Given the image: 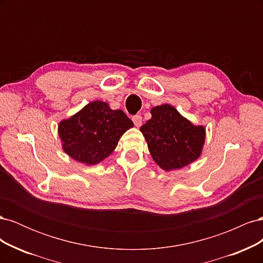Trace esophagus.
<instances>
[{
  "instance_id": "34e87169",
  "label": "esophagus",
  "mask_w": 263,
  "mask_h": 263,
  "mask_svg": "<svg viewBox=\"0 0 263 263\" xmlns=\"http://www.w3.org/2000/svg\"><path fill=\"white\" fill-rule=\"evenodd\" d=\"M132 119H133L135 126H136V127H140L141 126V124H142V117L140 115H134Z\"/></svg>"
}]
</instances>
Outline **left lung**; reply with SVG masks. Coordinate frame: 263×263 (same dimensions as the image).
Segmentation results:
<instances>
[{"label": "left lung", "mask_w": 263, "mask_h": 263, "mask_svg": "<svg viewBox=\"0 0 263 263\" xmlns=\"http://www.w3.org/2000/svg\"><path fill=\"white\" fill-rule=\"evenodd\" d=\"M151 118L140 127L155 162L165 171L181 169L201 156L205 127L195 126L170 104L151 108Z\"/></svg>", "instance_id": "1"}]
</instances>
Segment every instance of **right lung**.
Segmentation results:
<instances>
[{"label": "right lung", "instance_id": "obj_1", "mask_svg": "<svg viewBox=\"0 0 263 263\" xmlns=\"http://www.w3.org/2000/svg\"><path fill=\"white\" fill-rule=\"evenodd\" d=\"M134 126L122 109L94 101L59 123L62 149L76 161L87 165L104 160L116 148L123 134Z\"/></svg>", "mask_w": 263, "mask_h": 263}]
</instances>
